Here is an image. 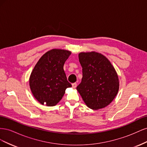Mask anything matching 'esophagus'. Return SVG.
Wrapping results in <instances>:
<instances>
[{"label":"esophagus","instance_id":"1","mask_svg":"<svg viewBox=\"0 0 147 147\" xmlns=\"http://www.w3.org/2000/svg\"><path fill=\"white\" fill-rule=\"evenodd\" d=\"M72 86L73 88H75L77 86V83H74L72 84Z\"/></svg>","mask_w":147,"mask_h":147}]
</instances>
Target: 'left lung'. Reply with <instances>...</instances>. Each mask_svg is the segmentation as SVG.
I'll return each mask as SVG.
<instances>
[{
	"mask_svg": "<svg viewBox=\"0 0 147 147\" xmlns=\"http://www.w3.org/2000/svg\"><path fill=\"white\" fill-rule=\"evenodd\" d=\"M82 82L77 87L89 108L98 110L109 105L119 90L117 74L110 62L96 52L80 53Z\"/></svg>",
	"mask_w": 147,
	"mask_h": 147,
	"instance_id": "8db88e82",
	"label": "left lung"
}]
</instances>
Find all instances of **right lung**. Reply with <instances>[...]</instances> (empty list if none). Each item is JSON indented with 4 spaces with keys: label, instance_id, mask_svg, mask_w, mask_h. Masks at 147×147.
<instances>
[{
    "label": "right lung",
    "instance_id": "1",
    "mask_svg": "<svg viewBox=\"0 0 147 147\" xmlns=\"http://www.w3.org/2000/svg\"><path fill=\"white\" fill-rule=\"evenodd\" d=\"M70 54L69 51L53 49L44 54L35 65L29 85L35 98L42 105H56L63 97L66 88L72 86L63 69Z\"/></svg>",
    "mask_w": 147,
    "mask_h": 147
}]
</instances>
